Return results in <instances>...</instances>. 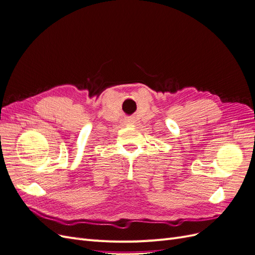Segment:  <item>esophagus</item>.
I'll return each instance as SVG.
<instances>
[{"label":"esophagus","mask_w":255,"mask_h":255,"mask_svg":"<svg viewBox=\"0 0 255 255\" xmlns=\"http://www.w3.org/2000/svg\"><path fill=\"white\" fill-rule=\"evenodd\" d=\"M126 122H128V123H134V120H130V119H128V120H127Z\"/></svg>","instance_id":"obj_1"}]
</instances>
